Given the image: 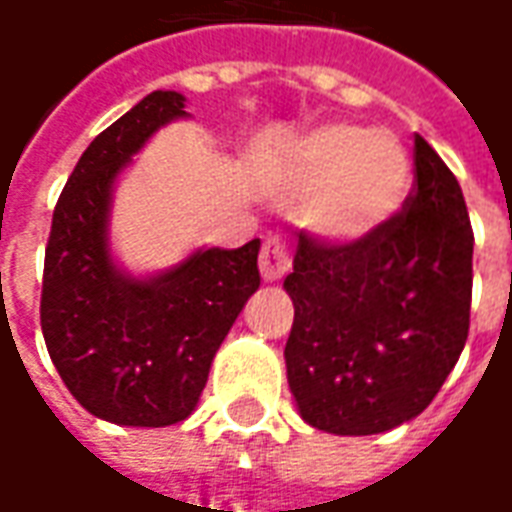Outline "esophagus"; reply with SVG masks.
<instances>
[{
  "label": "esophagus",
  "instance_id": "34e87169",
  "mask_svg": "<svg viewBox=\"0 0 512 512\" xmlns=\"http://www.w3.org/2000/svg\"><path fill=\"white\" fill-rule=\"evenodd\" d=\"M292 256L290 248L278 239H267L262 248V256H259V270H262L264 281H281V278L290 273Z\"/></svg>",
  "mask_w": 512,
  "mask_h": 512
}]
</instances>
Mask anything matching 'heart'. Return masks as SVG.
I'll return each instance as SVG.
<instances>
[{
  "mask_svg": "<svg viewBox=\"0 0 512 512\" xmlns=\"http://www.w3.org/2000/svg\"><path fill=\"white\" fill-rule=\"evenodd\" d=\"M284 186L301 200V222L329 245H357L404 209L412 161L390 130L329 122L301 136Z\"/></svg>",
  "mask_w": 512,
  "mask_h": 512,
  "instance_id": "obj_1",
  "label": "heart"
}]
</instances>
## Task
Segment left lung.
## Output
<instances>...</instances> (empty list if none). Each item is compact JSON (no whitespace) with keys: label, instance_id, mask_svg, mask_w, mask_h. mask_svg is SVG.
<instances>
[{"label":"left lung","instance_id":"1","mask_svg":"<svg viewBox=\"0 0 512 512\" xmlns=\"http://www.w3.org/2000/svg\"><path fill=\"white\" fill-rule=\"evenodd\" d=\"M474 234L463 189L415 136V192L357 245L301 234L284 290L295 407L331 435H379L418 418L463 354Z\"/></svg>","mask_w":512,"mask_h":512}]
</instances>
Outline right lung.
Returning <instances> with one entry per match:
<instances>
[{
    "label": "right lung",
    "instance_id": "1",
    "mask_svg": "<svg viewBox=\"0 0 512 512\" xmlns=\"http://www.w3.org/2000/svg\"><path fill=\"white\" fill-rule=\"evenodd\" d=\"M189 119L186 97L153 91L80 155L52 214L41 331L77 404L119 426H172L195 412L214 354L259 290V239L195 248L147 276L111 245L119 178L169 122Z\"/></svg>",
    "mask_w": 512,
    "mask_h": 512
}]
</instances>
